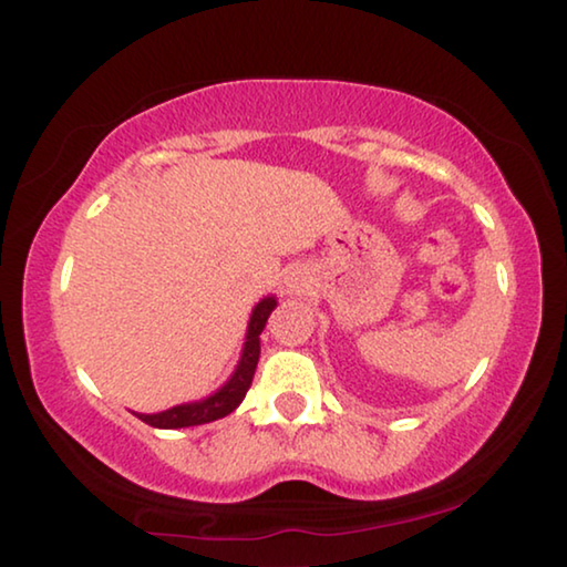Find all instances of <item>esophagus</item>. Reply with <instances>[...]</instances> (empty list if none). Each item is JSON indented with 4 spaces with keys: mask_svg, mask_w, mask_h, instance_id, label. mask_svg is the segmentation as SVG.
Here are the masks:
<instances>
[{
    "mask_svg": "<svg viewBox=\"0 0 567 567\" xmlns=\"http://www.w3.org/2000/svg\"><path fill=\"white\" fill-rule=\"evenodd\" d=\"M298 285H300V277L292 275V277H290V287H298Z\"/></svg>",
    "mask_w": 567,
    "mask_h": 567,
    "instance_id": "esophagus-1",
    "label": "esophagus"
}]
</instances>
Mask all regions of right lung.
Wrapping results in <instances>:
<instances>
[{"instance_id":"add662e5","label":"right lung","mask_w":567,"mask_h":567,"mask_svg":"<svg viewBox=\"0 0 567 567\" xmlns=\"http://www.w3.org/2000/svg\"><path fill=\"white\" fill-rule=\"evenodd\" d=\"M275 298H265L257 305L255 312H251L249 330H247V343L245 353H241V361L237 365L235 375H231L229 383L219 389L214 396L196 401V403H184V406H174L161 413H136L141 421H146L148 426L156 429H184V426H199L209 424V421L224 419L227 413L235 411L241 401H245L251 379H255L257 361H259V332L265 330V322L269 312L275 310Z\"/></svg>"}]
</instances>
